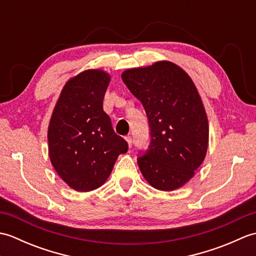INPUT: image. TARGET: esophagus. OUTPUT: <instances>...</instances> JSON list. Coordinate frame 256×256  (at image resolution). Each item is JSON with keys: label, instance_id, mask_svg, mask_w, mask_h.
Masks as SVG:
<instances>
[{"label": "esophagus", "instance_id": "34e87169", "mask_svg": "<svg viewBox=\"0 0 256 256\" xmlns=\"http://www.w3.org/2000/svg\"><path fill=\"white\" fill-rule=\"evenodd\" d=\"M125 140H126V142H128V146H130V148H131V146H132V144H133V140H132V138H131V136H126V138H125Z\"/></svg>", "mask_w": 256, "mask_h": 256}]
</instances>
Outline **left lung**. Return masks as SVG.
<instances>
[{"label":"left lung","mask_w":256,"mask_h":256,"mask_svg":"<svg viewBox=\"0 0 256 256\" xmlns=\"http://www.w3.org/2000/svg\"><path fill=\"white\" fill-rule=\"evenodd\" d=\"M123 82L142 102L150 142L138 164L148 182L172 192L202 164L209 140L208 118L192 78L170 62L125 70Z\"/></svg>","instance_id":"obj_1"}]
</instances>
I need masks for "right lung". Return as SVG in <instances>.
Instances as JSON below:
<instances>
[{
    "instance_id": "add662e5",
    "label": "right lung",
    "mask_w": 256,
    "mask_h": 256,
    "mask_svg": "<svg viewBox=\"0 0 256 256\" xmlns=\"http://www.w3.org/2000/svg\"><path fill=\"white\" fill-rule=\"evenodd\" d=\"M110 74L86 70L67 81L48 128V150L55 170L70 188L91 192L102 186L128 142L116 134L103 111Z\"/></svg>"
}]
</instances>
